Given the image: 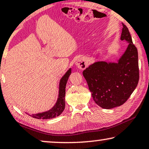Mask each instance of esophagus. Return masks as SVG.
Returning a JSON list of instances; mask_svg holds the SVG:
<instances>
[{"label":"esophagus","instance_id":"34e87169","mask_svg":"<svg viewBox=\"0 0 149 149\" xmlns=\"http://www.w3.org/2000/svg\"><path fill=\"white\" fill-rule=\"evenodd\" d=\"M75 65L80 70H84V69L86 68L88 63L84 58H79L77 59L76 63H75Z\"/></svg>","mask_w":149,"mask_h":149}]
</instances>
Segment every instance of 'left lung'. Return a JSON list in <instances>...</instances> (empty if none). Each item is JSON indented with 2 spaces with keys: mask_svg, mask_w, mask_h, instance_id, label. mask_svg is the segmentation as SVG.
<instances>
[{
  "mask_svg": "<svg viewBox=\"0 0 149 149\" xmlns=\"http://www.w3.org/2000/svg\"><path fill=\"white\" fill-rule=\"evenodd\" d=\"M123 25L121 40L129 45L117 63L98 61L83 72L94 101L104 109L125 103L136 88L139 80L138 50L128 29Z\"/></svg>",
  "mask_w": 149,
  "mask_h": 149,
  "instance_id": "left-lung-1",
  "label": "left lung"
}]
</instances>
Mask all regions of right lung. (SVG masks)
Here are the masks:
<instances>
[{
	"instance_id": "right-lung-1",
	"label": "right lung",
	"mask_w": 149,
	"mask_h": 149,
	"mask_svg": "<svg viewBox=\"0 0 149 149\" xmlns=\"http://www.w3.org/2000/svg\"><path fill=\"white\" fill-rule=\"evenodd\" d=\"M72 73V70L71 68L68 72L65 73L62 78L61 79L59 83V92H58V99L56 100V102L51 109L46 112L40 113L37 114L29 115L34 118L39 119H52L54 117H56L60 116L63 111L65 107V87L66 84L68 82V78Z\"/></svg>"
}]
</instances>
